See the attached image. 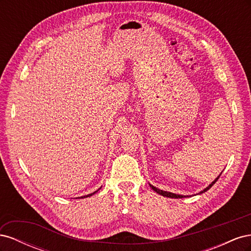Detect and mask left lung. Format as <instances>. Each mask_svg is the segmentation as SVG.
<instances>
[{
    "instance_id": "left-lung-1",
    "label": "left lung",
    "mask_w": 251,
    "mask_h": 251,
    "mask_svg": "<svg viewBox=\"0 0 251 251\" xmlns=\"http://www.w3.org/2000/svg\"><path fill=\"white\" fill-rule=\"evenodd\" d=\"M222 174V173H221ZM221 174L219 175V176L215 179V181H212L211 183L206 187V188H204L202 192H200L199 194H203V193H205V192H207L208 189L214 185L216 182L218 181V179L220 178V176H221ZM150 186L151 187V189H153V191H155L157 194H159V195H161V196H163V197H168V198H175V199H178V198H184V197H186V196H182V195H176V194H173V193H170V192H164V191H161V189H159V188H157V187H155V186H153V185H151L150 184Z\"/></svg>"
}]
</instances>
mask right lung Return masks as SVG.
<instances>
[{
	"mask_svg": "<svg viewBox=\"0 0 251 251\" xmlns=\"http://www.w3.org/2000/svg\"><path fill=\"white\" fill-rule=\"evenodd\" d=\"M98 192V189H97V191H95L94 193H92V194H89V195H87V196H83V197H80V198H87V197H90V196H92V195H94L95 193H97Z\"/></svg>",
	"mask_w": 251,
	"mask_h": 251,
	"instance_id": "right-lung-1",
	"label": "right lung"
}]
</instances>
